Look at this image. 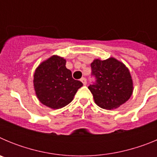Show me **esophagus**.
<instances>
[{
  "label": "esophagus",
  "instance_id": "esophagus-1",
  "mask_svg": "<svg viewBox=\"0 0 157 157\" xmlns=\"http://www.w3.org/2000/svg\"><path fill=\"white\" fill-rule=\"evenodd\" d=\"M80 81L82 82L83 83V85H86V78H82L81 79H80Z\"/></svg>",
  "mask_w": 157,
  "mask_h": 157
}]
</instances>
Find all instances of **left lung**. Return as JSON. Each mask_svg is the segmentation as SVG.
Instances as JSON below:
<instances>
[{
  "label": "left lung",
  "mask_w": 157,
  "mask_h": 157,
  "mask_svg": "<svg viewBox=\"0 0 157 157\" xmlns=\"http://www.w3.org/2000/svg\"><path fill=\"white\" fill-rule=\"evenodd\" d=\"M91 68L96 81L88 89L101 109H117L130 99L133 81L124 63L113 57L105 60L96 59L91 63Z\"/></svg>",
  "instance_id": "8db88e82"
}]
</instances>
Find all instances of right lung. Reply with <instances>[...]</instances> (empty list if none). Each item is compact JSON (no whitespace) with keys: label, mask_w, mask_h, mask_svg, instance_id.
Listing matches in <instances>:
<instances>
[{"label":"right lung","mask_w":157,"mask_h":157,"mask_svg":"<svg viewBox=\"0 0 157 157\" xmlns=\"http://www.w3.org/2000/svg\"><path fill=\"white\" fill-rule=\"evenodd\" d=\"M66 59L53 55L36 68L34 86L41 103L52 109H59L71 103L82 83L72 78L66 67Z\"/></svg>","instance_id":"obj_1"}]
</instances>
